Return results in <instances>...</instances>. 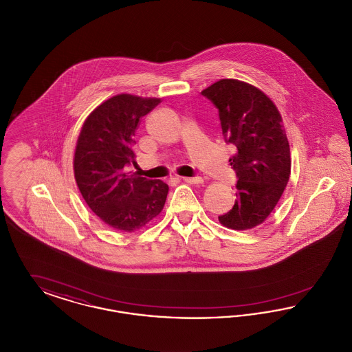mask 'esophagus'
<instances>
[{
  "label": "esophagus",
  "mask_w": 352,
  "mask_h": 352,
  "mask_svg": "<svg viewBox=\"0 0 352 352\" xmlns=\"http://www.w3.org/2000/svg\"><path fill=\"white\" fill-rule=\"evenodd\" d=\"M182 179H184V182L190 184H203V179H201V177H184Z\"/></svg>",
  "instance_id": "1"
}]
</instances>
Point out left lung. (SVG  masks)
I'll return each instance as SVG.
<instances>
[{"label": "left lung", "mask_w": 352, "mask_h": 352, "mask_svg": "<svg viewBox=\"0 0 352 352\" xmlns=\"http://www.w3.org/2000/svg\"><path fill=\"white\" fill-rule=\"evenodd\" d=\"M201 95L218 108L224 140L236 146L230 158L237 177L236 201L219 221L231 230H251L270 215L290 177L283 118L261 89L236 79H221Z\"/></svg>", "instance_id": "8db88e82"}]
</instances>
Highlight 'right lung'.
Instances as JSON below:
<instances>
[{
  "label": "right lung",
  "mask_w": 352,
  "mask_h": 352,
  "mask_svg": "<svg viewBox=\"0 0 352 352\" xmlns=\"http://www.w3.org/2000/svg\"><path fill=\"white\" fill-rule=\"evenodd\" d=\"M160 102L157 98L116 95L85 118L76 142L74 173L84 201L105 224L122 232L145 227L166 201L165 182L125 171L135 164L138 122Z\"/></svg>",
  "instance_id": "obj_1"
}]
</instances>
